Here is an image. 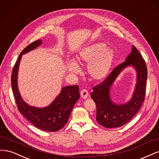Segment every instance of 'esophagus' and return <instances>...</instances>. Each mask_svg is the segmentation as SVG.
<instances>
[{
  "instance_id": "1",
  "label": "esophagus",
  "mask_w": 159,
  "mask_h": 159,
  "mask_svg": "<svg viewBox=\"0 0 159 159\" xmlns=\"http://www.w3.org/2000/svg\"><path fill=\"white\" fill-rule=\"evenodd\" d=\"M80 95H81V98L85 99L88 98L89 96V93H88V91L86 90V89H83L80 91Z\"/></svg>"
}]
</instances>
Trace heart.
<instances>
[{
    "label": "heart",
    "mask_w": 159,
    "mask_h": 159,
    "mask_svg": "<svg viewBox=\"0 0 159 159\" xmlns=\"http://www.w3.org/2000/svg\"><path fill=\"white\" fill-rule=\"evenodd\" d=\"M115 51L103 42H95L84 47L78 56L77 61L81 65L87 64L86 72L93 81H101L107 78L115 60ZM67 68L72 74L80 71V66L75 60L67 61Z\"/></svg>",
    "instance_id": "1"
}]
</instances>
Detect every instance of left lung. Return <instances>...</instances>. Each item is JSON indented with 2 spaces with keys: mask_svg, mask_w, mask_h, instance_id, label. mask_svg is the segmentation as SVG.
Wrapping results in <instances>:
<instances>
[{
  "mask_svg": "<svg viewBox=\"0 0 159 159\" xmlns=\"http://www.w3.org/2000/svg\"><path fill=\"white\" fill-rule=\"evenodd\" d=\"M127 67L136 73V84L132 98L127 102L116 103L111 98L110 91L119 74ZM147 69L145 61L134 46L122 64L115 68L107 79L93 88L91 93L97 107L96 120L104 127H120L127 123L141 107L145 100Z\"/></svg>",
  "mask_w": 159,
  "mask_h": 159,
  "instance_id": "1",
  "label": "left lung"
}]
</instances>
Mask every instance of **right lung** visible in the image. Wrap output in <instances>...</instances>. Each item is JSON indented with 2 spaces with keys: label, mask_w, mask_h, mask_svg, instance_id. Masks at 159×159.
<instances>
[{
  "label": "right lung",
  "mask_w": 159,
  "mask_h": 159,
  "mask_svg": "<svg viewBox=\"0 0 159 159\" xmlns=\"http://www.w3.org/2000/svg\"><path fill=\"white\" fill-rule=\"evenodd\" d=\"M42 44V40L31 43L20 53L14 66L11 84L19 111L38 129L46 131L54 132L63 128L68 122L71 111L80 99L79 87L68 85L61 88L60 93L48 106L38 107L28 104L22 98L18 89V75L19 66L22 55L35 50Z\"/></svg>",
  "instance_id": "add662e5"
}]
</instances>
